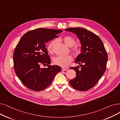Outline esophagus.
Masks as SVG:
<instances>
[{"mask_svg":"<svg viewBox=\"0 0 120 120\" xmlns=\"http://www.w3.org/2000/svg\"><path fill=\"white\" fill-rule=\"evenodd\" d=\"M67 70H68L67 69H66V68H63L62 69V71H67Z\"/></svg>","mask_w":120,"mask_h":120,"instance_id":"34e87169","label":"esophagus"}]
</instances>
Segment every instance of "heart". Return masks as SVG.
<instances>
[{
  "label": "heart",
  "mask_w": 120,
  "mask_h": 120,
  "mask_svg": "<svg viewBox=\"0 0 120 120\" xmlns=\"http://www.w3.org/2000/svg\"><path fill=\"white\" fill-rule=\"evenodd\" d=\"M63 42L66 45L70 48H72L71 50L75 55L79 54L81 52V48L79 46L75 45L76 43L75 40L71 36H65L63 39ZM56 43V40H53L49 44L48 46V50L49 53L53 52V48ZM73 58L71 55L65 56H57L53 59V63L54 65L65 68L68 66L72 62Z\"/></svg>",
  "instance_id": "b5f03b06"
}]
</instances>
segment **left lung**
Returning <instances> with one entry per match:
<instances>
[{"mask_svg":"<svg viewBox=\"0 0 120 120\" xmlns=\"http://www.w3.org/2000/svg\"><path fill=\"white\" fill-rule=\"evenodd\" d=\"M76 34L81 45V53L75 63L80 67H71L75 70L76 77L69 81L75 89L86 91L94 86L106 70L108 55L102 41L91 31L83 28L65 29Z\"/></svg>","mask_w":120,"mask_h":120,"instance_id":"8db88e82","label":"left lung"}]
</instances>
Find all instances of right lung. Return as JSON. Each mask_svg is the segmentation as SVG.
Masks as SVG:
<instances>
[{
    "label": "right lung",
    "mask_w": 120,
    "mask_h": 120,
    "mask_svg": "<svg viewBox=\"0 0 120 120\" xmlns=\"http://www.w3.org/2000/svg\"><path fill=\"white\" fill-rule=\"evenodd\" d=\"M62 30L38 28L23 35L13 54L15 74L23 85L35 91H41L49 86L61 67L50 65V59L45 44L57 37ZM41 64L47 67L41 68Z\"/></svg>",
    "instance_id": "1"
}]
</instances>
